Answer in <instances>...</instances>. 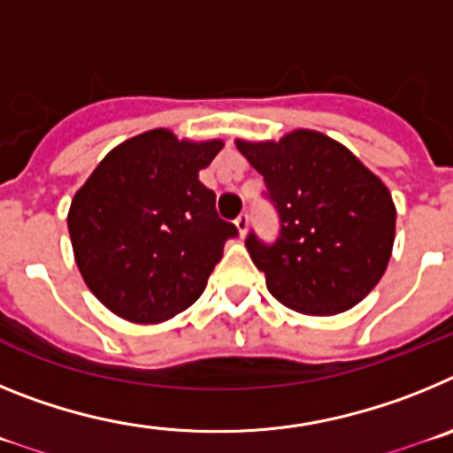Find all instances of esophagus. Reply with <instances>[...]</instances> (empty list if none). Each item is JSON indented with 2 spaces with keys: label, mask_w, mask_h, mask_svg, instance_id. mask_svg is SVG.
Listing matches in <instances>:
<instances>
[{
  "label": "esophagus",
  "mask_w": 453,
  "mask_h": 453,
  "mask_svg": "<svg viewBox=\"0 0 453 453\" xmlns=\"http://www.w3.org/2000/svg\"><path fill=\"white\" fill-rule=\"evenodd\" d=\"M235 226H238V234L245 235L247 229H250V215L240 213L238 219H235Z\"/></svg>",
  "instance_id": "34e87169"
}]
</instances>
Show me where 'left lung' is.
<instances>
[{
	"label": "left lung",
	"instance_id": "1",
	"mask_svg": "<svg viewBox=\"0 0 453 453\" xmlns=\"http://www.w3.org/2000/svg\"><path fill=\"white\" fill-rule=\"evenodd\" d=\"M263 174L279 215V235L245 245L283 306L335 315L379 283L395 242V203L347 147L318 131H292L279 142H235Z\"/></svg>",
	"mask_w": 453,
	"mask_h": 453
}]
</instances>
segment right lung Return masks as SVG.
Listing matches in <instances>:
<instances>
[{
    "label": "right lung",
    "mask_w": 453,
    "mask_h": 453,
    "mask_svg": "<svg viewBox=\"0 0 453 453\" xmlns=\"http://www.w3.org/2000/svg\"><path fill=\"white\" fill-rule=\"evenodd\" d=\"M219 140L188 142L154 129L92 172L67 215L74 258L92 295L119 318L156 324L197 302L235 224L199 181Z\"/></svg>",
    "instance_id": "add662e5"
}]
</instances>
